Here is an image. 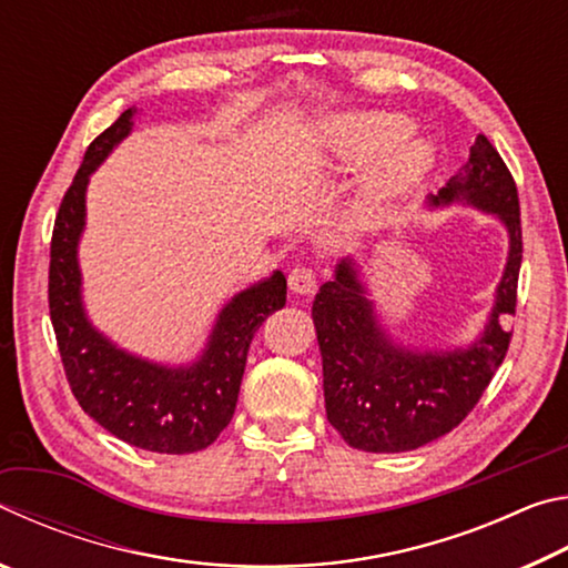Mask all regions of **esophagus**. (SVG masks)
<instances>
[{"label":"esophagus","mask_w":568,"mask_h":568,"mask_svg":"<svg viewBox=\"0 0 568 568\" xmlns=\"http://www.w3.org/2000/svg\"><path fill=\"white\" fill-rule=\"evenodd\" d=\"M287 287H291L295 295H313L315 287H318V281H315V273L311 267H295V271L287 275Z\"/></svg>","instance_id":"1"}]
</instances>
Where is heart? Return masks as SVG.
I'll list each match as a JSON object with an SVG mask.
<instances>
[{"mask_svg": "<svg viewBox=\"0 0 568 568\" xmlns=\"http://www.w3.org/2000/svg\"><path fill=\"white\" fill-rule=\"evenodd\" d=\"M410 132L413 122L400 112H343L321 122V145L335 168L355 170L382 158L353 200L358 227L381 225L434 170V145L426 138H408Z\"/></svg>", "mask_w": 568, "mask_h": 568, "instance_id": "obj_1", "label": "heart"}]
</instances>
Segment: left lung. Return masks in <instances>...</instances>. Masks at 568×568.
Returning a JSON list of instances; mask_svg holds the SVG:
<instances>
[{"instance_id":"8db88e82","label":"left lung","mask_w":568,"mask_h":568,"mask_svg":"<svg viewBox=\"0 0 568 568\" xmlns=\"http://www.w3.org/2000/svg\"><path fill=\"white\" fill-rule=\"evenodd\" d=\"M456 205L498 220L508 237L494 305L474 341L446 348L400 341L383 321L355 255L341 257L315 295L325 413L353 448L403 454L446 436L484 396L508 351L511 333L501 323L516 313L521 213L511 172L484 134L476 138L464 170L426 200L428 210Z\"/></svg>"}]
</instances>
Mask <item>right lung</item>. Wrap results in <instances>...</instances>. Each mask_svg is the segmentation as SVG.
<instances>
[{
    "instance_id": "right-lung-1",
    "label": "right lung",
    "mask_w": 568,
    "mask_h": 568,
    "mask_svg": "<svg viewBox=\"0 0 568 568\" xmlns=\"http://www.w3.org/2000/svg\"><path fill=\"white\" fill-rule=\"evenodd\" d=\"M140 110H124L88 148L60 205L52 233L50 315L67 381L92 420L124 444L155 454H195L220 436L237 406L255 331L285 305V275L273 271L220 307L192 358L162 363L132 353L102 333L82 295L80 240L88 225V185L134 130Z\"/></svg>"
}]
</instances>
